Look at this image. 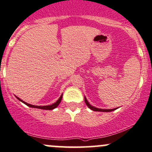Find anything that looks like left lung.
Returning a JSON list of instances; mask_svg holds the SVG:
<instances>
[{
    "label": "left lung",
    "mask_w": 152,
    "mask_h": 152,
    "mask_svg": "<svg viewBox=\"0 0 152 152\" xmlns=\"http://www.w3.org/2000/svg\"><path fill=\"white\" fill-rule=\"evenodd\" d=\"M84 100H85V103L87 104V106L89 107L90 109H92V111H103V112H110V111H114V110H116V108H114V109H100V108H95V107L92 106V105H91L89 103V102L87 101V98L86 97H84Z\"/></svg>",
    "instance_id": "8db88e82"
}]
</instances>
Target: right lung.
Segmentation results:
<instances>
[{"label":"right lung","instance_id":"1","mask_svg":"<svg viewBox=\"0 0 152 152\" xmlns=\"http://www.w3.org/2000/svg\"><path fill=\"white\" fill-rule=\"evenodd\" d=\"M62 97H63V95H62L61 96H60V98H59L58 100H57V101H56V103H53V104H52V105H44V106H40V105H30V104H29V103H25V101L22 100L21 99H20V98H19V97H17V98L19 100H20V101L22 102V103H25V105H28V106H29V107H31V108H40V109H44V110H52V109H54V108H55L57 106V105L60 104V102H61Z\"/></svg>","mask_w":152,"mask_h":152}]
</instances>
